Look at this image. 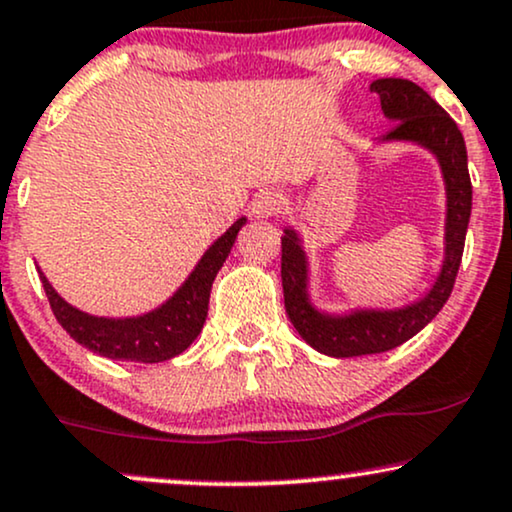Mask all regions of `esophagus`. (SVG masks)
Here are the masks:
<instances>
[{
    "mask_svg": "<svg viewBox=\"0 0 512 512\" xmlns=\"http://www.w3.org/2000/svg\"><path fill=\"white\" fill-rule=\"evenodd\" d=\"M281 209H283V195L276 193V190H262V193L255 197V202H252V214L262 219L276 217Z\"/></svg>",
    "mask_w": 512,
    "mask_h": 512,
    "instance_id": "obj_1",
    "label": "esophagus"
}]
</instances>
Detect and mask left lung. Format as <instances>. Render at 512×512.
Instances as JSON below:
<instances>
[{
	"mask_svg": "<svg viewBox=\"0 0 512 512\" xmlns=\"http://www.w3.org/2000/svg\"><path fill=\"white\" fill-rule=\"evenodd\" d=\"M381 109L396 126L386 140H412L434 152L441 162L448 193L446 262L434 288L415 305L393 312H353L348 317H326L307 303V264L298 236L286 231L281 238L283 305L295 331L319 353L331 357H357L386 353L422 331L446 305L463 260L467 221L472 212V183L467 171V150L458 123L420 85L403 78H379L372 83Z\"/></svg>",
	"mask_w": 512,
	"mask_h": 512,
	"instance_id": "1",
	"label": "left lung"
}]
</instances>
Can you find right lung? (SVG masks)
Returning <instances> with one entry per match:
<instances>
[{"label": "right lung", "instance_id": "1", "mask_svg": "<svg viewBox=\"0 0 512 512\" xmlns=\"http://www.w3.org/2000/svg\"><path fill=\"white\" fill-rule=\"evenodd\" d=\"M243 224L245 219H238L205 252L195 272L188 276V281L178 288V293L169 303L150 312V315L135 319H104L85 315V312L76 310V307L59 298L40 269L38 274L42 286H45V295L54 317L64 326L66 334L73 341H78L80 346L90 348L92 353L102 357H112V360L164 362L169 357L181 355L202 331L214 276L229 257L233 240H236Z\"/></svg>", "mask_w": 512, "mask_h": 512}]
</instances>
